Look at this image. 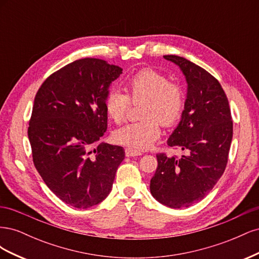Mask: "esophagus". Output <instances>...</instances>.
Returning a JSON list of instances; mask_svg holds the SVG:
<instances>
[{
  "label": "esophagus",
  "instance_id": "1",
  "mask_svg": "<svg viewBox=\"0 0 259 259\" xmlns=\"http://www.w3.org/2000/svg\"><path fill=\"white\" fill-rule=\"evenodd\" d=\"M125 154H126V156H139L143 155V152L135 150V149L133 148H126L125 149Z\"/></svg>",
  "mask_w": 259,
  "mask_h": 259
}]
</instances>
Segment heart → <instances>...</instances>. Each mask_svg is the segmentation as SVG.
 <instances>
[{"label":"heart","mask_w":259,"mask_h":259,"mask_svg":"<svg viewBox=\"0 0 259 259\" xmlns=\"http://www.w3.org/2000/svg\"><path fill=\"white\" fill-rule=\"evenodd\" d=\"M126 92L128 97L121 91H109L105 109L113 122L121 123L130 108V98L134 104L144 101L140 110L144 120L125 125L113 135L116 143L143 150L159 138L160 122L164 126H170L179 120L185 107L184 92L178 84L150 69L132 76L126 83Z\"/></svg>","instance_id":"heart-1"}]
</instances>
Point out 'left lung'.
<instances>
[{
  "instance_id": "obj_1",
  "label": "left lung",
  "mask_w": 259,
  "mask_h": 259,
  "mask_svg": "<svg viewBox=\"0 0 259 259\" xmlns=\"http://www.w3.org/2000/svg\"><path fill=\"white\" fill-rule=\"evenodd\" d=\"M187 82L184 111L167 145L187 150L182 158L156 155L150 192L161 204L189 207L213 189L224 174L232 140L231 112L222 85L206 70L184 57L167 55Z\"/></svg>"
}]
</instances>
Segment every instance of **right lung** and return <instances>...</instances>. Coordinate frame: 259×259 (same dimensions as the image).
<instances>
[{
  "label": "right lung",
  "instance_id": "1",
  "mask_svg": "<svg viewBox=\"0 0 259 259\" xmlns=\"http://www.w3.org/2000/svg\"><path fill=\"white\" fill-rule=\"evenodd\" d=\"M122 73L117 66L84 58L59 69L37 91L28 137L34 166L66 204L89 208L112 189L123 147L97 143L107 131L105 98Z\"/></svg>",
  "mask_w": 259,
  "mask_h": 259
}]
</instances>
